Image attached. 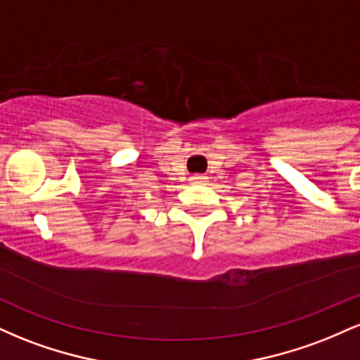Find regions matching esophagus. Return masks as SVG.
<instances>
[{"label":"esophagus","mask_w":360,"mask_h":360,"mask_svg":"<svg viewBox=\"0 0 360 360\" xmlns=\"http://www.w3.org/2000/svg\"><path fill=\"white\" fill-rule=\"evenodd\" d=\"M205 179H206L205 176H193V177H191V181H193V183H203Z\"/></svg>","instance_id":"34e87169"}]
</instances>
